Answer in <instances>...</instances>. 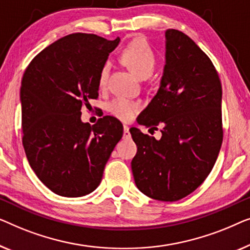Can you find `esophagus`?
Here are the masks:
<instances>
[{"label": "esophagus", "instance_id": "obj_1", "mask_svg": "<svg viewBox=\"0 0 250 250\" xmlns=\"http://www.w3.org/2000/svg\"><path fill=\"white\" fill-rule=\"evenodd\" d=\"M124 137L125 138H128L130 137V132H129V126L128 125H124Z\"/></svg>", "mask_w": 250, "mask_h": 250}]
</instances>
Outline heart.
<instances>
[{
    "label": "heart",
    "mask_w": 250,
    "mask_h": 250,
    "mask_svg": "<svg viewBox=\"0 0 250 250\" xmlns=\"http://www.w3.org/2000/svg\"><path fill=\"white\" fill-rule=\"evenodd\" d=\"M121 60L126 68L135 73L139 79H147L152 76L156 66V59L152 48L142 38L133 40L126 45L121 53ZM108 72H110V62H105L100 71V78H98L100 87L105 86ZM107 108L112 114L121 120H129L139 110V103L125 98H115L108 103Z\"/></svg>",
    "instance_id": "1"
}]
</instances>
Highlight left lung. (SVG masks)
Returning <instances> with one entry per match:
<instances>
[{"instance_id":"8db88e82","label":"left lung","mask_w":250,"mask_h":250,"mask_svg":"<svg viewBox=\"0 0 250 250\" xmlns=\"http://www.w3.org/2000/svg\"><path fill=\"white\" fill-rule=\"evenodd\" d=\"M221 106L222 86L212 61L190 37L167 29L160 88L137 119L139 125H160L162 137L130 128L137 145L131 170L143 194L175 202L203 184L222 145Z\"/></svg>"}]
</instances>
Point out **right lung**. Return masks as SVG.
I'll list each match as a JSON object with an SVG mask.
<instances>
[{"mask_svg":"<svg viewBox=\"0 0 250 250\" xmlns=\"http://www.w3.org/2000/svg\"><path fill=\"white\" fill-rule=\"evenodd\" d=\"M120 38L76 33L44 48L21 82L22 145L38 179L56 195L82 197L101 184L124 126L105 115L90 125L82 106L98 97V78Z\"/></svg>","mask_w":250,"mask_h":250,"instance_id":"add662e5","label":"right lung"}]
</instances>
